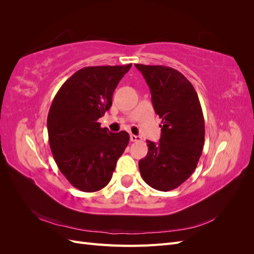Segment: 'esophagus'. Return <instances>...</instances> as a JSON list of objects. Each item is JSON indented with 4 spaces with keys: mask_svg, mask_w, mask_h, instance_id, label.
<instances>
[{
    "mask_svg": "<svg viewBox=\"0 0 254 254\" xmlns=\"http://www.w3.org/2000/svg\"><path fill=\"white\" fill-rule=\"evenodd\" d=\"M130 141H131V142H137V141H141V136H140V135L130 134Z\"/></svg>",
    "mask_w": 254,
    "mask_h": 254,
    "instance_id": "34e87169",
    "label": "esophagus"
}]
</instances>
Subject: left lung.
I'll return each mask as SVG.
<instances>
[{
    "label": "left lung",
    "instance_id": "obj_1",
    "mask_svg": "<svg viewBox=\"0 0 254 254\" xmlns=\"http://www.w3.org/2000/svg\"><path fill=\"white\" fill-rule=\"evenodd\" d=\"M135 67L162 120L160 141H147V156L139 161V170L149 187L167 191L190 178L198 164L204 144L202 109L193 84L179 71L164 65L136 64Z\"/></svg>",
    "mask_w": 254,
    "mask_h": 254
}]
</instances>
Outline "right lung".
<instances>
[{
	"label": "right lung",
	"instance_id": "obj_1",
	"mask_svg": "<svg viewBox=\"0 0 254 254\" xmlns=\"http://www.w3.org/2000/svg\"><path fill=\"white\" fill-rule=\"evenodd\" d=\"M131 65L80 68L53 99L48 115L53 157L67 181L82 191L99 190L110 182L129 143L126 131L110 132L97 121L110 109L113 92Z\"/></svg>",
	"mask_w": 254,
	"mask_h": 254
}]
</instances>
